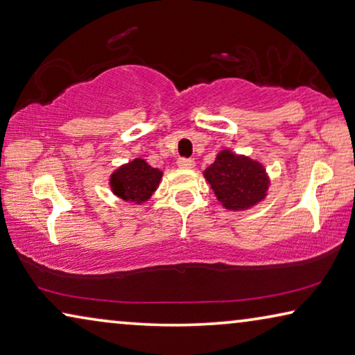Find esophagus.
Instances as JSON below:
<instances>
[{"label": "esophagus", "mask_w": 355, "mask_h": 355, "mask_svg": "<svg viewBox=\"0 0 355 355\" xmlns=\"http://www.w3.org/2000/svg\"><path fill=\"white\" fill-rule=\"evenodd\" d=\"M177 166L180 168H194L196 167V161L194 159H188V157H182V159H178Z\"/></svg>", "instance_id": "34e87169"}]
</instances>
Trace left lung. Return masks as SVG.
Instances as JSON below:
<instances>
[{"label": "left lung", "instance_id": "obj_1", "mask_svg": "<svg viewBox=\"0 0 355 355\" xmlns=\"http://www.w3.org/2000/svg\"><path fill=\"white\" fill-rule=\"evenodd\" d=\"M211 191L226 210L242 211L255 207L266 199L271 178L257 159L245 155L221 150L214 164L204 171Z\"/></svg>", "mask_w": 355, "mask_h": 355}]
</instances>
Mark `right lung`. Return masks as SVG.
<instances>
[{"instance_id": "right-lung-1", "label": "right lung", "mask_w": 355, "mask_h": 355, "mask_svg": "<svg viewBox=\"0 0 355 355\" xmlns=\"http://www.w3.org/2000/svg\"><path fill=\"white\" fill-rule=\"evenodd\" d=\"M161 168L151 167L145 159L135 157L111 172L108 184L116 198L129 204H144L159 187L162 180Z\"/></svg>"}]
</instances>
